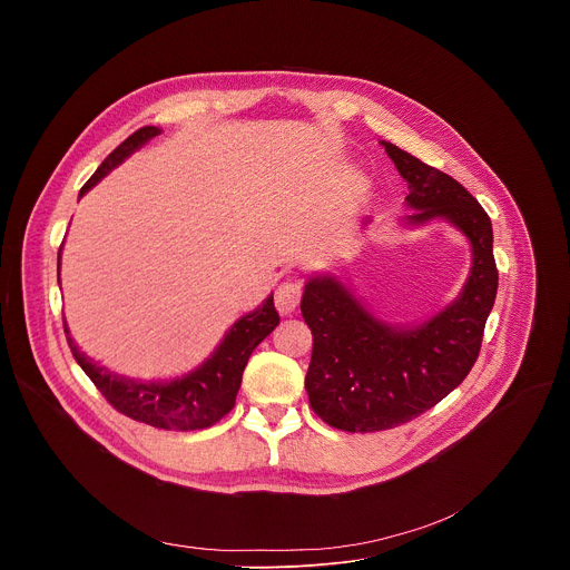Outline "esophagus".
Wrapping results in <instances>:
<instances>
[{
    "label": "esophagus",
    "mask_w": 570,
    "mask_h": 570,
    "mask_svg": "<svg viewBox=\"0 0 570 570\" xmlns=\"http://www.w3.org/2000/svg\"><path fill=\"white\" fill-rule=\"evenodd\" d=\"M302 293H304V288L299 282H295V279L282 282L275 291V304H277L279 313H284V315L293 313L302 299Z\"/></svg>",
    "instance_id": "1"
}]
</instances>
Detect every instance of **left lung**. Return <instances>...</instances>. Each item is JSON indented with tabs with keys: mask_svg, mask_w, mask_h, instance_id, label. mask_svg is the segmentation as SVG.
Segmentation results:
<instances>
[{
	"mask_svg": "<svg viewBox=\"0 0 570 570\" xmlns=\"http://www.w3.org/2000/svg\"><path fill=\"white\" fill-rule=\"evenodd\" d=\"M383 144L409 183L405 200L415 207L409 223L451 220L471 240L473 266L462 295L415 330H394L376 320L332 277L306 284L299 306L313 352L304 387L313 413L347 433L411 422L455 390L478 358L499 288L492 220L480 203L451 176Z\"/></svg>",
	"mask_w": 570,
	"mask_h": 570,
	"instance_id": "left-lung-1",
	"label": "left lung"
}]
</instances>
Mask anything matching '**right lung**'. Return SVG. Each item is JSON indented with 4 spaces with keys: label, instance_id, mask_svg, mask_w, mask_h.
<instances>
[{
    "label": "right lung",
    "instance_id": "right-lung-1",
    "mask_svg": "<svg viewBox=\"0 0 570 570\" xmlns=\"http://www.w3.org/2000/svg\"><path fill=\"white\" fill-rule=\"evenodd\" d=\"M155 135H159L155 126H144L135 130L128 139H124L101 161L95 176L80 189V196ZM277 324L279 315L275 311L273 297H268L257 311L243 315L234 324L207 363H203L196 372L169 383H146L110 372L108 367L95 363L80 352L67 332V324H62V327L76 363L83 367V372L90 376V381L115 411L159 431H200L214 426L234 409L243 370H246L253 350Z\"/></svg>",
    "mask_w": 570,
    "mask_h": 570
}]
</instances>
